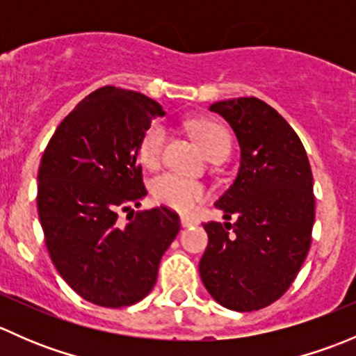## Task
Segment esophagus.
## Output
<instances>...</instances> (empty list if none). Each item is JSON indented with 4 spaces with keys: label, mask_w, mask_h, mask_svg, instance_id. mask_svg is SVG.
I'll return each instance as SVG.
<instances>
[{
    "label": "esophagus",
    "mask_w": 356,
    "mask_h": 356,
    "mask_svg": "<svg viewBox=\"0 0 356 356\" xmlns=\"http://www.w3.org/2000/svg\"><path fill=\"white\" fill-rule=\"evenodd\" d=\"M181 224H182V227H191V225H196V220H195V218L186 217V215H182V217H181Z\"/></svg>",
    "instance_id": "obj_1"
}]
</instances>
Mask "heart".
<instances>
[{
  "label": "heart",
  "mask_w": 356,
  "mask_h": 356,
  "mask_svg": "<svg viewBox=\"0 0 356 356\" xmlns=\"http://www.w3.org/2000/svg\"><path fill=\"white\" fill-rule=\"evenodd\" d=\"M193 134L198 139L201 149L208 158L224 156L231 152V136L227 129L211 120H198L193 124ZM167 129L160 122H153L139 141V160L148 168H156L161 163L165 145H167ZM152 195L158 204L172 208L181 213H189L201 201L208 198V191L203 184L179 174L165 172L152 182Z\"/></svg>",
  "instance_id": "obj_1"
}]
</instances>
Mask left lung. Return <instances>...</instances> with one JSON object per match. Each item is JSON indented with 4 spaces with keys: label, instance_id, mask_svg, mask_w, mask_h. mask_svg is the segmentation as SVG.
Instances as JSON below:
<instances>
[{
    "label": "left lung",
    "instance_id": "obj_1",
    "mask_svg": "<svg viewBox=\"0 0 356 356\" xmlns=\"http://www.w3.org/2000/svg\"><path fill=\"white\" fill-rule=\"evenodd\" d=\"M241 148L236 181L215 203L225 222L203 224L200 275L215 301L236 312L268 307L296 279L312 243L314 175L303 143L258 98L217 102Z\"/></svg>",
    "mask_w": 356,
    "mask_h": 356
}]
</instances>
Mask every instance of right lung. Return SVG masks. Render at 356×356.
Masks as SVG:
<instances>
[{
  "instance_id": "right-lung-1",
  "label": "right lung",
  "mask_w": 356,
  "mask_h": 356,
  "mask_svg": "<svg viewBox=\"0 0 356 356\" xmlns=\"http://www.w3.org/2000/svg\"><path fill=\"white\" fill-rule=\"evenodd\" d=\"M161 115L155 99L105 86L63 118L42 153L38 213L46 248L67 284L99 307L141 301L181 229L167 207L136 211L125 227L117 222L148 195L136 158L143 134Z\"/></svg>"
}]
</instances>
